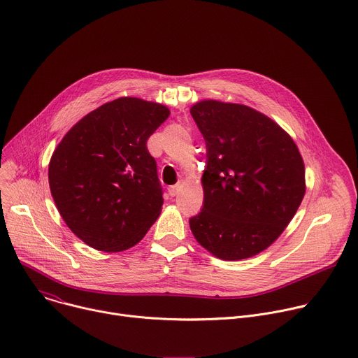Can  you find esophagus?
<instances>
[{
  "instance_id": "34e87169",
  "label": "esophagus",
  "mask_w": 358,
  "mask_h": 358,
  "mask_svg": "<svg viewBox=\"0 0 358 358\" xmlns=\"http://www.w3.org/2000/svg\"><path fill=\"white\" fill-rule=\"evenodd\" d=\"M180 189H181V185H180V184L171 185V187H169V194H170L171 196H176V195L180 192Z\"/></svg>"
}]
</instances>
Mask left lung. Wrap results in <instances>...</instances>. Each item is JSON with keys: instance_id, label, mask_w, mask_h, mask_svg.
I'll return each mask as SVG.
<instances>
[{"instance_id": "1", "label": "left lung", "mask_w": 358, "mask_h": 358, "mask_svg": "<svg viewBox=\"0 0 358 358\" xmlns=\"http://www.w3.org/2000/svg\"><path fill=\"white\" fill-rule=\"evenodd\" d=\"M207 144L203 207L189 220L196 242L222 261L269 248L306 192L304 163L293 138L246 105L206 99L189 109Z\"/></svg>"}]
</instances>
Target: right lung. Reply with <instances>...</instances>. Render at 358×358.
<instances>
[{"instance_id": "right-lung-1", "label": "right lung", "mask_w": 358, "mask_h": 358, "mask_svg": "<svg viewBox=\"0 0 358 358\" xmlns=\"http://www.w3.org/2000/svg\"><path fill=\"white\" fill-rule=\"evenodd\" d=\"M170 109L119 97L82 117L49 162V188L69 229L90 248L122 252L162 214L163 191L147 138Z\"/></svg>"}]
</instances>
